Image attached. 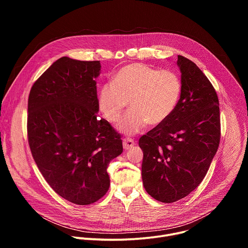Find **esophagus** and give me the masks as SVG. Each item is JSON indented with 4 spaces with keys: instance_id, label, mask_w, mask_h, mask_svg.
Returning <instances> with one entry per match:
<instances>
[{
    "instance_id": "obj_1",
    "label": "esophagus",
    "mask_w": 248,
    "mask_h": 248,
    "mask_svg": "<svg viewBox=\"0 0 248 248\" xmlns=\"http://www.w3.org/2000/svg\"><path fill=\"white\" fill-rule=\"evenodd\" d=\"M134 145H135V142H134V140L131 138H124L123 140V146H124V149H125V150L132 148Z\"/></svg>"
}]
</instances>
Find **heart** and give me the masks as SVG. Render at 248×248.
I'll list each match as a JSON object with an SVG mask.
<instances>
[{
    "instance_id": "heart-1",
    "label": "heart",
    "mask_w": 248,
    "mask_h": 248,
    "mask_svg": "<svg viewBox=\"0 0 248 248\" xmlns=\"http://www.w3.org/2000/svg\"><path fill=\"white\" fill-rule=\"evenodd\" d=\"M182 94V81L171 70H158L143 63L121 67L111 83L101 86L99 107L111 123L120 122L126 108L129 112L119 124V130L131 135L163 124L173 113Z\"/></svg>"
}]
</instances>
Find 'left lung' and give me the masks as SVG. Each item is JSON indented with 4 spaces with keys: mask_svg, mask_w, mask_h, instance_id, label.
Returning <instances> with one entry per match:
<instances>
[{
    "mask_svg": "<svg viewBox=\"0 0 248 248\" xmlns=\"http://www.w3.org/2000/svg\"><path fill=\"white\" fill-rule=\"evenodd\" d=\"M182 94L173 113L142 135L141 173L154 199L171 203L203 181L221 138L219 99L207 77L190 60L178 56Z\"/></svg>",
    "mask_w": 248,
    "mask_h": 248,
    "instance_id": "1",
    "label": "left lung"
}]
</instances>
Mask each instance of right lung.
Returning <instances> with one entry per match:
<instances>
[{"label": "right lung", "instance_id": "add662e5", "mask_svg": "<svg viewBox=\"0 0 248 248\" xmlns=\"http://www.w3.org/2000/svg\"><path fill=\"white\" fill-rule=\"evenodd\" d=\"M99 61L57 60L28 97V143L49 186L65 200L89 205L110 187L107 168L122 154L120 133L97 117Z\"/></svg>", "mask_w": 248, "mask_h": 248}]
</instances>
